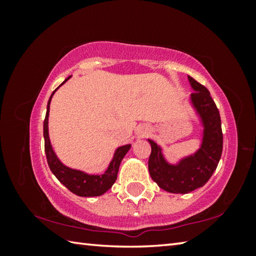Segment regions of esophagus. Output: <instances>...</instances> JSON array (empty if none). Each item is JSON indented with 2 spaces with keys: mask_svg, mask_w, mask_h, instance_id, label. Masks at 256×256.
I'll use <instances>...</instances> for the list:
<instances>
[{
  "mask_svg": "<svg viewBox=\"0 0 256 256\" xmlns=\"http://www.w3.org/2000/svg\"><path fill=\"white\" fill-rule=\"evenodd\" d=\"M138 136H140L141 138H144V136H148V134L150 133V131H149V128H142L141 130H138Z\"/></svg>",
  "mask_w": 256,
  "mask_h": 256,
  "instance_id": "esophagus-1",
  "label": "esophagus"
}]
</instances>
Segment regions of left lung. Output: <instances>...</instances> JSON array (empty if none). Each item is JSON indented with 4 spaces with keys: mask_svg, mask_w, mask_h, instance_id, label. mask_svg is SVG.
Returning <instances> with one entry per match:
<instances>
[{
    "mask_svg": "<svg viewBox=\"0 0 256 256\" xmlns=\"http://www.w3.org/2000/svg\"><path fill=\"white\" fill-rule=\"evenodd\" d=\"M194 90L190 102L202 125V141L196 152L176 164L167 162L162 148L148 138L151 146L149 172L160 188L170 193L186 194L202 188L214 174L222 154V120L209 90L192 76H188Z\"/></svg>",
    "mask_w": 256,
    "mask_h": 256,
    "instance_id": "obj_1",
    "label": "left lung"
}]
</instances>
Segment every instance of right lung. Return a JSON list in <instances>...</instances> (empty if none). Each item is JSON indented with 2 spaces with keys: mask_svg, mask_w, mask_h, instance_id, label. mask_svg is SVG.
Masks as SVG:
<instances>
[{
  "mask_svg": "<svg viewBox=\"0 0 256 256\" xmlns=\"http://www.w3.org/2000/svg\"><path fill=\"white\" fill-rule=\"evenodd\" d=\"M71 76L66 78L62 84H60L58 88H56L53 94H50L48 104H47V110L46 116L44 120V138H45V154L47 158V162L50 170L55 175L60 183H62L68 190H70L72 193L79 196H102L110 190L112 184L116 182L118 178V172L120 162H122L124 156L128 154V151L131 149V144H125L122 146H118L115 150L114 156H112V162L108 164V168L105 172L102 175H90L86 172L73 170L64 164L58 158V156L54 152L53 146H52L50 134H48V116H50V105L52 102V97L55 94L60 86H63L66 82L70 79Z\"/></svg>",
  "mask_w": 256,
  "mask_h": 256,
  "instance_id": "right-lung-1",
  "label": "right lung"
}]
</instances>
